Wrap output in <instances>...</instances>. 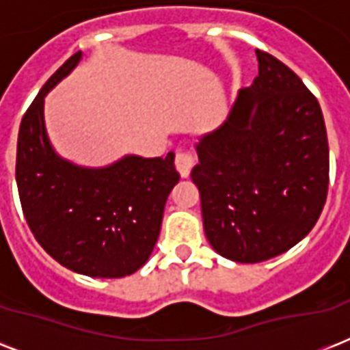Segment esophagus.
Listing matches in <instances>:
<instances>
[{"mask_svg":"<svg viewBox=\"0 0 350 350\" xmlns=\"http://www.w3.org/2000/svg\"><path fill=\"white\" fill-rule=\"evenodd\" d=\"M174 163L181 178H187L191 174L192 167H194V154L189 152V150H180V152H176Z\"/></svg>","mask_w":350,"mask_h":350,"instance_id":"1","label":"esophagus"}]
</instances>
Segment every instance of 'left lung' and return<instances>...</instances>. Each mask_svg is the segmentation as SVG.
<instances>
[{"instance_id":"obj_1","label":"left lung","mask_w":350,"mask_h":350,"mask_svg":"<svg viewBox=\"0 0 350 350\" xmlns=\"http://www.w3.org/2000/svg\"><path fill=\"white\" fill-rule=\"evenodd\" d=\"M256 56L260 72L224 125L200 139L191 172L208 243L239 263L271 260L301 241L329 191L320 103L285 63Z\"/></svg>"}]
</instances>
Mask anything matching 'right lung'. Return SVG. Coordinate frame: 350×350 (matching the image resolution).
Here are the masks:
<instances>
[{
	"mask_svg": "<svg viewBox=\"0 0 350 350\" xmlns=\"http://www.w3.org/2000/svg\"><path fill=\"white\" fill-rule=\"evenodd\" d=\"M79 59L76 52L52 74L21 120L19 202L34 238L57 263L85 276L123 278L148 260L180 174L172 152L167 158L125 156L103 169L78 167L54 152L43 103Z\"/></svg>",
	"mask_w": 350,
	"mask_h": 350,
	"instance_id": "add662e5",
	"label": "right lung"
}]
</instances>
